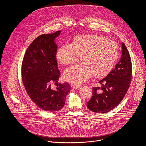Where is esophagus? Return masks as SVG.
Returning <instances> with one entry per match:
<instances>
[{
  "label": "esophagus",
  "instance_id": "34e87169",
  "mask_svg": "<svg viewBox=\"0 0 146 146\" xmlns=\"http://www.w3.org/2000/svg\"><path fill=\"white\" fill-rule=\"evenodd\" d=\"M71 87L73 89H76V88H78L80 87V86L79 85H77V84H71Z\"/></svg>",
  "mask_w": 146,
  "mask_h": 146
}]
</instances>
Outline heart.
<instances>
[{
	"mask_svg": "<svg viewBox=\"0 0 146 146\" xmlns=\"http://www.w3.org/2000/svg\"><path fill=\"white\" fill-rule=\"evenodd\" d=\"M81 58V64L65 70L64 78L73 84H81L92 75L102 78L112 70L118 57L117 45L113 41L98 35H81L70 44L61 46L56 58L62 65H70Z\"/></svg>",
	"mask_w": 146,
	"mask_h": 146,
	"instance_id": "heart-1",
	"label": "heart"
}]
</instances>
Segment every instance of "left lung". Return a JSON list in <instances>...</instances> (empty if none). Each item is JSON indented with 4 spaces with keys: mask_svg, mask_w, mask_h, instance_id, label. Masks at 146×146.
I'll use <instances>...</instances> for the list:
<instances>
[{
    "mask_svg": "<svg viewBox=\"0 0 146 146\" xmlns=\"http://www.w3.org/2000/svg\"><path fill=\"white\" fill-rule=\"evenodd\" d=\"M132 73L131 56L126 46L122 43L119 61L105 78L99 81L101 87L92 88L93 95L87 102L88 108L99 114L108 113L114 109L122 100L129 88Z\"/></svg>",
    "mask_w": 146,
    "mask_h": 146,
    "instance_id": "1",
    "label": "left lung"
}]
</instances>
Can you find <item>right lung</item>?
I'll list each match as a JSON object with an SVG mask.
<instances>
[{"label": "right lung", "mask_w": 146, "mask_h": 146, "mask_svg": "<svg viewBox=\"0 0 146 146\" xmlns=\"http://www.w3.org/2000/svg\"><path fill=\"white\" fill-rule=\"evenodd\" d=\"M60 31L43 34L36 38L28 47L22 62L21 77L25 90L33 103L48 112L60 110L65 105L70 91L69 83L56 84L60 73L56 58L57 46L55 38Z\"/></svg>", "instance_id": "1"}]
</instances>
